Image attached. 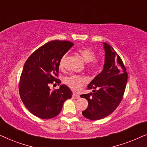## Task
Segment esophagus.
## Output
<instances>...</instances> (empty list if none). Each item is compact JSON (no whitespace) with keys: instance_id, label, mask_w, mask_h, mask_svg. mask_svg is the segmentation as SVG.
Returning a JSON list of instances; mask_svg holds the SVG:
<instances>
[{"instance_id":"34e87169","label":"esophagus","mask_w":147,"mask_h":147,"mask_svg":"<svg viewBox=\"0 0 147 147\" xmlns=\"http://www.w3.org/2000/svg\"><path fill=\"white\" fill-rule=\"evenodd\" d=\"M72 98H73V99H78V98H80V96L79 94L73 93V94H72Z\"/></svg>"}]
</instances>
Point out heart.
<instances>
[{
	"instance_id": "obj_1",
	"label": "heart",
	"mask_w": 147,
	"mask_h": 147,
	"mask_svg": "<svg viewBox=\"0 0 147 147\" xmlns=\"http://www.w3.org/2000/svg\"><path fill=\"white\" fill-rule=\"evenodd\" d=\"M78 53L86 63H90L92 61L90 65V67L92 69H95L98 66V63L96 61H93L96 59V53L93 50L89 47H82L78 50ZM67 55L65 54L62 56L59 61V67L63 68L65 66V61ZM64 82L66 85L69 86L74 91H79L82 89L84 84H86V80L84 77L78 75H71L67 76L64 80Z\"/></svg>"
}]
</instances>
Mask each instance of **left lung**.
<instances>
[{"instance_id": "obj_1", "label": "left lung", "mask_w": 147, "mask_h": 147, "mask_svg": "<svg viewBox=\"0 0 147 147\" xmlns=\"http://www.w3.org/2000/svg\"><path fill=\"white\" fill-rule=\"evenodd\" d=\"M102 44L105 51L103 69L88 84V89H93L92 92L80 96L88 102L82 114L92 120L105 118L116 110L123 97L128 80L120 56L108 43Z\"/></svg>"}]
</instances>
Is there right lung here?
Returning a JSON list of instances; mask_svg holds the SVG:
<instances>
[{"label": "right lung", "mask_w": 147, "mask_h": 147, "mask_svg": "<svg viewBox=\"0 0 147 147\" xmlns=\"http://www.w3.org/2000/svg\"><path fill=\"white\" fill-rule=\"evenodd\" d=\"M74 43L52 41L45 43L30 55L23 66L20 78L19 94L29 111L40 118L49 119L60 113L64 102L72 97L67 86L51 91L49 84L61 81L56 78L59 61Z\"/></svg>", "instance_id": "right-lung-1"}]
</instances>
